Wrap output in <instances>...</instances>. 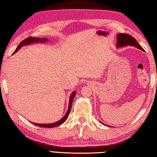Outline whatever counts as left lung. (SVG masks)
I'll return each instance as SVG.
<instances>
[{
  "mask_svg": "<svg viewBox=\"0 0 157 157\" xmlns=\"http://www.w3.org/2000/svg\"><path fill=\"white\" fill-rule=\"evenodd\" d=\"M117 48L127 47V46H132L137 48L144 51L143 48L140 47L134 37L132 35L124 34V33H119L117 35ZM107 126V125H106Z\"/></svg>",
  "mask_w": 157,
  "mask_h": 157,
  "instance_id": "obj_1",
  "label": "left lung"
}]
</instances>
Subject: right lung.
Returning <instances> with one entry per match:
<instances>
[{
	"instance_id": "obj_1",
	"label": "right lung",
	"mask_w": 157,
	"mask_h": 157,
	"mask_svg": "<svg viewBox=\"0 0 157 157\" xmlns=\"http://www.w3.org/2000/svg\"><path fill=\"white\" fill-rule=\"evenodd\" d=\"M48 41V39L47 38H40V37H28L27 39L24 40V41H22L19 44V45L18 46V47L16 48V50L14 51V52L13 53V54L15 53H17L18 51H19L21 48L24 46H26V45H29L31 44H35V43H45ZM76 94V92L74 91L71 94L70 97H69V106H68V109L67 111L65 113V115H64L63 118H61L60 120L54 123H51V124H39V123H34L33 122V124H34L35 125L38 126V127H45V128H53V127H56L57 126H59L63 124V123L65 121L67 118L68 115L69 114V113L71 111V104H72V101L74 99V97H75Z\"/></svg>"
}]
</instances>
